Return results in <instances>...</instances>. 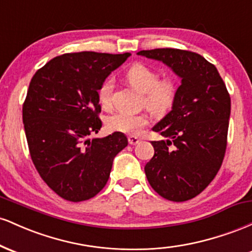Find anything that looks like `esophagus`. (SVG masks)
Wrapping results in <instances>:
<instances>
[{"label": "esophagus", "mask_w": 252, "mask_h": 252, "mask_svg": "<svg viewBox=\"0 0 252 252\" xmlns=\"http://www.w3.org/2000/svg\"><path fill=\"white\" fill-rule=\"evenodd\" d=\"M128 141H129V143L131 144V146H136L137 143H140V138L136 137V136H132V135L129 136Z\"/></svg>", "instance_id": "1"}]
</instances>
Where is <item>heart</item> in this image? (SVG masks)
<instances>
[{"instance_id": "heart-1", "label": "heart", "mask_w": 252, "mask_h": 252, "mask_svg": "<svg viewBox=\"0 0 252 252\" xmlns=\"http://www.w3.org/2000/svg\"><path fill=\"white\" fill-rule=\"evenodd\" d=\"M126 78L130 85L144 94V104L155 114L168 111L174 104L178 88L173 78L164 77L158 79V76L156 71L142 63H132L126 71ZM114 89V78H108L98 90V99L105 108L111 105ZM105 124L111 131L138 135L143 128L150 124V116L146 112L129 114L120 111L106 118Z\"/></svg>"}]
</instances>
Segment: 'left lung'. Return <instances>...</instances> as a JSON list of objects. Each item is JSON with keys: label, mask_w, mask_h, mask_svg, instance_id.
Segmentation results:
<instances>
[{"label": "left lung", "mask_w": 252, "mask_h": 252, "mask_svg": "<svg viewBox=\"0 0 252 252\" xmlns=\"http://www.w3.org/2000/svg\"><path fill=\"white\" fill-rule=\"evenodd\" d=\"M181 78L172 110L153 130L154 156L144 167L150 186L170 201H186L215 179L227 144L231 99L215 65L194 52L175 48L140 51Z\"/></svg>", "instance_id": "8db88e82"}]
</instances>
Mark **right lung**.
Listing matches in <instances>:
<instances>
[{"label": "right lung", "instance_id": "1", "mask_svg": "<svg viewBox=\"0 0 252 252\" xmlns=\"http://www.w3.org/2000/svg\"><path fill=\"white\" fill-rule=\"evenodd\" d=\"M130 53H66L50 60L32 78L22 120L34 166L52 190L68 201L98 194L109 180L112 161L128 146L116 131L102 128L98 90Z\"/></svg>", "mask_w": 252, "mask_h": 252}]
</instances>
